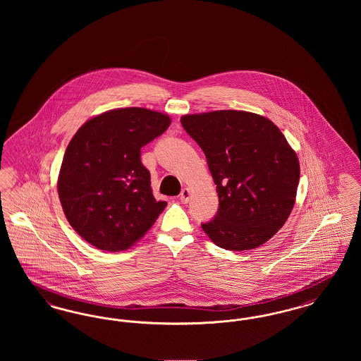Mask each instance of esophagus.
Listing matches in <instances>:
<instances>
[{
  "mask_svg": "<svg viewBox=\"0 0 361 361\" xmlns=\"http://www.w3.org/2000/svg\"><path fill=\"white\" fill-rule=\"evenodd\" d=\"M178 197H180V202H181V203L187 204V203L189 202V199H190V190H189L188 188L183 189Z\"/></svg>",
  "mask_w": 361,
  "mask_h": 361,
  "instance_id": "obj_1",
  "label": "esophagus"
}]
</instances>
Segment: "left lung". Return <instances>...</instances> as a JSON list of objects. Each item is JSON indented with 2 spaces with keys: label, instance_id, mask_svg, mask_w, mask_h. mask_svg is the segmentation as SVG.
I'll list each match as a JSON object with an SVG mask.
<instances>
[{
  "label": "left lung",
  "instance_id": "8db88e82",
  "mask_svg": "<svg viewBox=\"0 0 361 361\" xmlns=\"http://www.w3.org/2000/svg\"><path fill=\"white\" fill-rule=\"evenodd\" d=\"M181 124L203 150L218 190L216 215L202 228L219 247L255 249L286 224L299 184V161L271 121L243 111L185 115Z\"/></svg>",
  "mask_w": 361,
  "mask_h": 361
}]
</instances>
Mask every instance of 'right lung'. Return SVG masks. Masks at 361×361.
<instances>
[{"instance_id": "right-lung-1", "label": "right lung", "mask_w": 361, "mask_h": 361, "mask_svg": "<svg viewBox=\"0 0 361 361\" xmlns=\"http://www.w3.org/2000/svg\"><path fill=\"white\" fill-rule=\"evenodd\" d=\"M169 126L161 112L121 108L86 121L70 140L58 193L70 226L86 242L121 252L152 228L168 203L155 200L140 149Z\"/></svg>"}]
</instances>
